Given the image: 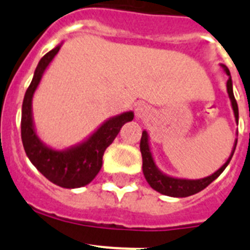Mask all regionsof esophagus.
Segmentation results:
<instances>
[{"instance_id":"1","label":"esophagus","mask_w":250,"mask_h":250,"mask_svg":"<svg viewBox=\"0 0 250 250\" xmlns=\"http://www.w3.org/2000/svg\"><path fill=\"white\" fill-rule=\"evenodd\" d=\"M149 106L145 105V104H139L136 106L135 109V115L138 119H143V118H146L147 115H149Z\"/></svg>"}]
</instances>
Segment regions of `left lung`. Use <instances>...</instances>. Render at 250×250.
<instances>
[{
	"label": "left lung",
	"instance_id": "8db88e82",
	"mask_svg": "<svg viewBox=\"0 0 250 250\" xmlns=\"http://www.w3.org/2000/svg\"><path fill=\"white\" fill-rule=\"evenodd\" d=\"M225 74L228 75L229 79L227 81V91H228L229 99H230L231 109L234 112V118H235V123L238 124L239 120V111H238V104L235 101L233 94V81H231L230 72H229L228 67L225 65H220ZM235 146H237V139L234 141V146L231 150L230 155H229L228 160L225 161L224 164L216 170L215 173L211 175L205 176L202 179H183V178H176V176L167 175V174L163 173L156 165L154 156H152L151 147H150V141H149V134L146 130L143 131V136L140 140V151L141 156H143V173H144L146 182L149 183L150 187L156 190L158 193L163 194V195L167 196H174V198H187V196L194 195V194L199 193L203 189L208 187V185L213 183L220 174L224 171V169L228 167L230 163V159L233 156L234 151H235Z\"/></svg>",
	"mask_w": 250,
	"mask_h": 250
}]
</instances>
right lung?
<instances>
[{
  "instance_id": "obj_1",
  "label": "right lung",
  "mask_w": 250,
  "mask_h": 250,
  "mask_svg": "<svg viewBox=\"0 0 250 250\" xmlns=\"http://www.w3.org/2000/svg\"><path fill=\"white\" fill-rule=\"evenodd\" d=\"M62 46L59 43L40 60L34 77L22 103L21 139L26 155L34 167L51 183L66 189L87 185L94 180L103 167L106 147L118 136L123 125L134 119V112L126 111L104 121L98 129L81 143L67 149L57 150L43 143L35 129L32 116V99L46 68L50 66Z\"/></svg>"
}]
</instances>
